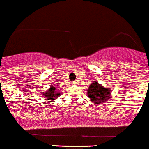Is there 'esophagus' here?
Listing matches in <instances>:
<instances>
[{"instance_id": "1", "label": "esophagus", "mask_w": 149, "mask_h": 149, "mask_svg": "<svg viewBox=\"0 0 149 149\" xmlns=\"http://www.w3.org/2000/svg\"><path fill=\"white\" fill-rule=\"evenodd\" d=\"M72 85H77V83H76V82H73V83H72Z\"/></svg>"}]
</instances>
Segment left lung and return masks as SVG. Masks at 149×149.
<instances>
[{
  "instance_id": "obj_1",
  "label": "left lung",
  "mask_w": 149,
  "mask_h": 149,
  "mask_svg": "<svg viewBox=\"0 0 149 149\" xmlns=\"http://www.w3.org/2000/svg\"><path fill=\"white\" fill-rule=\"evenodd\" d=\"M87 93L88 98L93 101L95 104H102L108 99L111 91L104 88L97 82H94L87 90Z\"/></svg>"
}]
</instances>
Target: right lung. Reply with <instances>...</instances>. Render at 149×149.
<instances>
[{
    "mask_svg": "<svg viewBox=\"0 0 149 149\" xmlns=\"http://www.w3.org/2000/svg\"><path fill=\"white\" fill-rule=\"evenodd\" d=\"M44 96L47 98L48 100H54L56 99L57 98H58L60 96V93L58 92H57L54 87L51 86V88H49V90H47V92H45V93L43 94Z\"/></svg>",
    "mask_w": 149,
    "mask_h": 149,
    "instance_id": "obj_1",
    "label": "right lung"
}]
</instances>
